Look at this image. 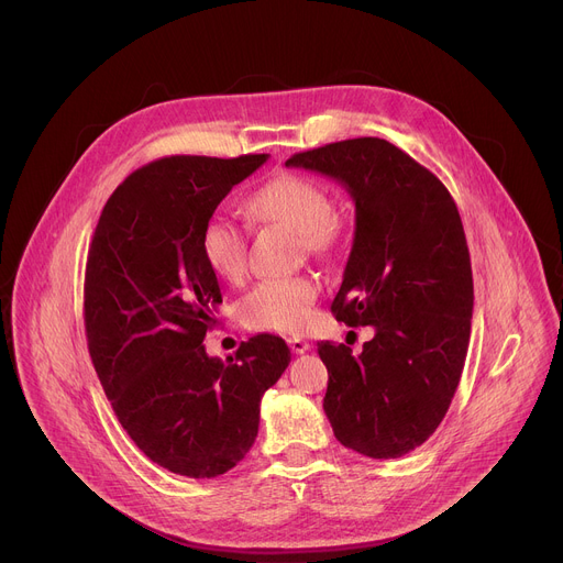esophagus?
I'll use <instances>...</instances> for the list:
<instances>
[{
    "instance_id": "1",
    "label": "esophagus",
    "mask_w": 563,
    "mask_h": 563,
    "mask_svg": "<svg viewBox=\"0 0 563 563\" xmlns=\"http://www.w3.org/2000/svg\"><path fill=\"white\" fill-rule=\"evenodd\" d=\"M288 347H290L292 354H305V352L311 350V344H309L305 338L292 335V338H288Z\"/></svg>"
}]
</instances>
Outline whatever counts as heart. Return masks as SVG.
<instances>
[{"label":"heart","instance_id":"b5f03b06","mask_svg":"<svg viewBox=\"0 0 563 563\" xmlns=\"http://www.w3.org/2000/svg\"><path fill=\"white\" fill-rule=\"evenodd\" d=\"M254 223H282L299 234L301 250L316 256L331 254L342 239V221L331 211V198L311 178L284 173L258 187L245 205ZM200 254L207 268L221 279L236 282L247 268V234L223 216H213L200 232ZM322 290L316 275L268 277L241 301L250 329L297 333L311 322V309Z\"/></svg>","mask_w":563,"mask_h":563}]
</instances>
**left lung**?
I'll return each mask as SVG.
<instances>
[{
	"instance_id": "obj_1",
	"label": "left lung",
	"mask_w": 563,
	"mask_h": 563,
	"mask_svg": "<svg viewBox=\"0 0 563 563\" xmlns=\"http://www.w3.org/2000/svg\"><path fill=\"white\" fill-rule=\"evenodd\" d=\"M286 166L324 173L356 205L331 311L376 333L361 354L318 342L333 435L374 460L401 457L442 423L468 350L473 275L457 205L435 173L378 137L295 153Z\"/></svg>"
}]
</instances>
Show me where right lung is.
<instances>
[{
  "mask_svg": "<svg viewBox=\"0 0 563 563\" xmlns=\"http://www.w3.org/2000/svg\"><path fill=\"white\" fill-rule=\"evenodd\" d=\"M268 159L170 155L133 170L108 198L85 266V333L112 410L155 464L216 478L258 432V404L290 363L279 335L209 358L223 301L200 232L234 185Z\"/></svg>",
  "mask_w": 563,
  "mask_h": 563,
  "instance_id": "add662e5",
  "label": "right lung"
}]
</instances>
